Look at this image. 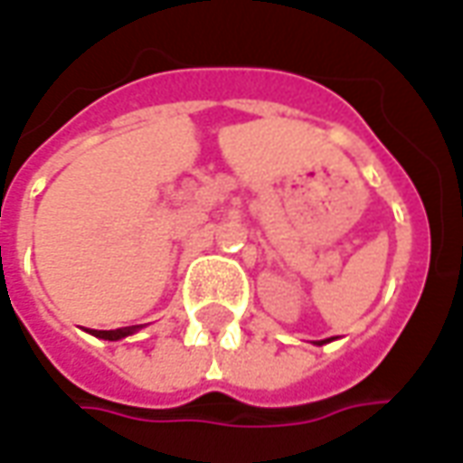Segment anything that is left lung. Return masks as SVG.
<instances>
[{
	"label": "left lung",
	"mask_w": 463,
	"mask_h": 463,
	"mask_svg": "<svg viewBox=\"0 0 463 463\" xmlns=\"http://www.w3.org/2000/svg\"><path fill=\"white\" fill-rule=\"evenodd\" d=\"M325 342H330V340H320V342H317V345H325Z\"/></svg>",
	"instance_id": "obj_1"
}]
</instances>
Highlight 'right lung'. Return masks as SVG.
I'll return each mask as SVG.
<instances>
[{"label": "right lung", "instance_id": "add662e5", "mask_svg": "<svg viewBox=\"0 0 463 463\" xmlns=\"http://www.w3.org/2000/svg\"><path fill=\"white\" fill-rule=\"evenodd\" d=\"M138 327V325H136ZM136 327H118V330H94L91 335L94 337H101V340H123V337H128V335H133L136 332Z\"/></svg>", "mask_w": 463, "mask_h": 463}]
</instances>
